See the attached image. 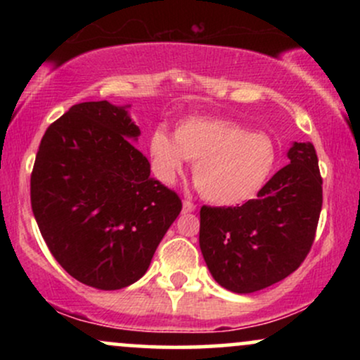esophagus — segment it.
Masks as SVG:
<instances>
[{
    "instance_id": "34e87169",
    "label": "esophagus",
    "mask_w": 360,
    "mask_h": 360,
    "mask_svg": "<svg viewBox=\"0 0 360 360\" xmlns=\"http://www.w3.org/2000/svg\"><path fill=\"white\" fill-rule=\"evenodd\" d=\"M194 210H196V205L191 203V201L186 200L184 203H183V212L184 213H191V212H194Z\"/></svg>"
}]
</instances>
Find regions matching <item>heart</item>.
Returning <instances> with one entry per match:
<instances>
[{
  "label": "heart",
  "mask_w": 360,
  "mask_h": 360,
  "mask_svg": "<svg viewBox=\"0 0 360 360\" xmlns=\"http://www.w3.org/2000/svg\"><path fill=\"white\" fill-rule=\"evenodd\" d=\"M152 174L174 184L193 162L194 183L206 201L237 206L257 196L276 164V146L264 131H247L223 118L193 117L177 123L174 137L159 127L148 137Z\"/></svg>",
  "instance_id": "obj_1"
}]
</instances>
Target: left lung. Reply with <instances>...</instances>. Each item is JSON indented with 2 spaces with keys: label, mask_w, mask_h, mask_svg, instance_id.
<instances>
[{
  "label": "left lung",
  "mask_w": 360,
  "mask_h": 360,
  "mask_svg": "<svg viewBox=\"0 0 360 360\" xmlns=\"http://www.w3.org/2000/svg\"><path fill=\"white\" fill-rule=\"evenodd\" d=\"M288 159L257 200L201 208V254L213 279L229 291L249 295L279 283L311 249L323 201L315 147L292 142Z\"/></svg>",
  "instance_id": "left-lung-1"
}]
</instances>
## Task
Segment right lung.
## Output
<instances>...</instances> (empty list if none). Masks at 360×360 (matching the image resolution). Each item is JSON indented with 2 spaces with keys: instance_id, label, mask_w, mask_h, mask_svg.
<instances>
[{
  "instance_id": "right-lung-1",
  "label": "right lung",
  "mask_w": 360,
  "mask_h": 360,
  "mask_svg": "<svg viewBox=\"0 0 360 360\" xmlns=\"http://www.w3.org/2000/svg\"><path fill=\"white\" fill-rule=\"evenodd\" d=\"M127 106L79 103L47 128L30 179L32 212L49 250L74 279L115 291L146 274L181 213L131 142Z\"/></svg>"
}]
</instances>
